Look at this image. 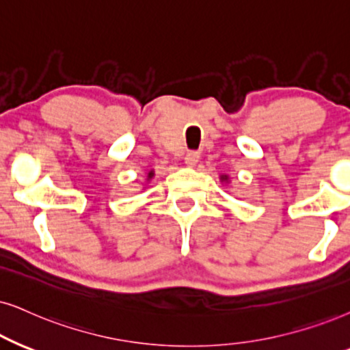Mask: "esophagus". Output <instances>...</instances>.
Returning <instances> with one entry per match:
<instances>
[{"instance_id": "1", "label": "esophagus", "mask_w": 350, "mask_h": 350, "mask_svg": "<svg viewBox=\"0 0 350 350\" xmlns=\"http://www.w3.org/2000/svg\"><path fill=\"white\" fill-rule=\"evenodd\" d=\"M198 160H200V153H198V152H187V153H185V157H184L185 165L190 166V167L196 166Z\"/></svg>"}]
</instances>
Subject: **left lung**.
<instances>
[{
    "label": "left lung",
    "mask_w": 350,
    "mask_h": 350,
    "mask_svg": "<svg viewBox=\"0 0 350 350\" xmlns=\"http://www.w3.org/2000/svg\"><path fill=\"white\" fill-rule=\"evenodd\" d=\"M221 180H228V176H223V178H221Z\"/></svg>",
    "instance_id": "8db88e82"
}]
</instances>
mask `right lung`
<instances>
[{"instance_id":"right-lung-1","label":"right lung","mask_w":350,"mask_h":350,"mask_svg":"<svg viewBox=\"0 0 350 350\" xmlns=\"http://www.w3.org/2000/svg\"><path fill=\"white\" fill-rule=\"evenodd\" d=\"M153 178V171H150L148 172V179H152Z\"/></svg>"}]
</instances>
